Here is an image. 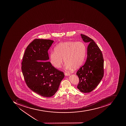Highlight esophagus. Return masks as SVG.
I'll list each match as a JSON object with an SVG mask.
<instances>
[{"instance_id": "34e87169", "label": "esophagus", "mask_w": 126, "mask_h": 126, "mask_svg": "<svg viewBox=\"0 0 126 126\" xmlns=\"http://www.w3.org/2000/svg\"><path fill=\"white\" fill-rule=\"evenodd\" d=\"M65 76H69L70 75L69 73H67V72H65Z\"/></svg>"}]
</instances>
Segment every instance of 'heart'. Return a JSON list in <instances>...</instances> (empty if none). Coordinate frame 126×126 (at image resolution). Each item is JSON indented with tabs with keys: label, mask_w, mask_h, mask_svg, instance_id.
Here are the masks:
<instances>
[{
	"label": "heart",
	"mask_w": 126,
	"mask_h": 126,
	"mask_svg": "<svg viewBox=\"0 0 126 126\" xmlns=\"http://www.w3.org/2000/svg\"><path fill=\"white\" fill-rule=\"evenodd\" d=\"M86 47L82 42L67 41L61 43L50 52V62L56 68H61L63 59L66 69H76L82 65L85 57Z\"/></svg>",
	"instance_id": "obj_1"
}]
</instances>
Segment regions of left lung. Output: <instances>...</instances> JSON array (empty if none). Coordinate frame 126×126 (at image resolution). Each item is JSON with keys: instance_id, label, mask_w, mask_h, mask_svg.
Returning <instances> with one entry per match:
<instances>
[{"instance_id": "1", "label": "left lung", "mask_w": 126, "mask_h": 126, "mask_svg": "<svg viewBox=\"0 0 126 126\" xmlns=\"http://www.w3.org/2000/svg\"><path fill=\"white\" fill-rule=\"evenodd\" d=\"M80 35L83 41L89 44L86 62L76 73L79 80L77 88L82 93H90L97 86L103 77L104 59L102 52L94 40L85 35Z\"/></svg>"}]
</instances>
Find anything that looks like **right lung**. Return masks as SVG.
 Masks as SVG:
<instances>
[{
  "label": "right lung",
  "instance_id": "1",
  "mask_svg": "<svg viewBox=\"0 0 126 126\" xmlns=\"http://www.w3.org/2000/svg\"><path fill=\"white\" fill-rule=\"evenodd\" d=\"M53 42L50 40H34L27 47L21 63V70L27 86L45 97L55 94L64 77L63 72L47 61L49 59L48 50Z\"/></svg>",
  "mask_w": 126,
  "mask_h": 126
}]
</instances>
